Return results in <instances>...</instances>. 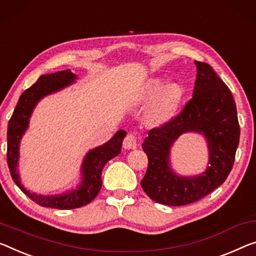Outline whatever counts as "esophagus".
<instances>
[{"instance_id": "34e87169", "label": "esophagus", "mask_w": 256, "mask_h": 256, "mask_svg": "<svg viewBox=\"0 0 256 256\" xmlns=\"http://www.w3.org/2000/svg\"><path fill=\"white\" fill-rule=\"evenodd\" d=\"M137 146V137L134 134H128L124 140V148L126 150H132Z\"/></svg>"}]
</instances>
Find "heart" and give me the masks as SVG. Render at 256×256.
Returning <instances> with one entry per match:
<instances>
[{
  "mask_svg": "<svg viewBox=\"0 0 256 256\" xmlns=\"http://www.w3.org/2000/svg\"><path fill=\"white\" fill-rule=\"evenodd\" d=\"M164 78H153L146 82L140 95V103H152L146 112V119L150 124L159 126L168 122L178 113L182 103L184 90L180 84L164 86Z\"/></svg>",
  "mask_w": 256,
  "mask_h": 256,
  "instance_id": "b5f03b06",
  "label": "heart"
}]
</instances>
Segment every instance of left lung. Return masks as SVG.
<instances>
[{"label": "left lung", "mask_w": 256, "mask_h": 256, "mask_svg": "<svg viewBox=\"0 0 256 256\" xmlns=\"http://www.w3.org/2000/svg\"><path fill=\"white\" fill-rule=\"evenodd\" d=\"M194 64L192 98L170 122L151 129L142 144L148 166L140 186L152 200L162 205H188L221 186L232 169L239 144L240 128L230 89L207 62ZM186 132L202 134L208 142V166L199 176H180L171 168V146Z\"/></svg>", "instance_id": "left-lung-1"}]
</instances>
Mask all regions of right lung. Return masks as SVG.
I'll return each instance as SVG.
<instances>
[{
    "label": "right lung",
    "mask_w": 256,
    "mask_h": 256,
    "mask_svg": "<svg viewBox=\"0 0 256 256\" xmlns=\"http://www.w3.org/2000/svg\"><path fill=\"white\" fill-rule=\"evenodd\" d=\"M76 80V74L70 70L60 72L43 74L35 84L26 89L19 97L12 116L8 124V152L6 160L9 170L14 182L17 186L30 196L34 202L42 207L56 208V210H73L92 202L102 188V170L108 160L120 154L122 140L126 136L124 129L116 132L105 144L100 145L92 150H89L81 164L80 184L72 190L62 194H38L25 188L20 182L18 164H19V145L24 134L30 126L35 106L42 98L62 90L73 84Z\"/></svg>",
    "instance_id": "right-lung-1"
}]
</instances>
